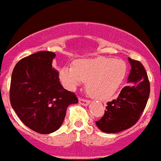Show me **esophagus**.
I'll list each match as a JSON object with an SVG mask.
<instances>
[{
	"label": "esophagus",
	"mask_w": 161,
	"mask_h": 161,
	"mask_svg": "<svg viewBox=\"0 0 161 161\" xmlns=\"http://www.w3.org/2000/svg\"><path fill=\"white\" fill-rule=\"evenodd\" d=\"M79 103L80 105H83V106H88L89 104V100H86L85 98H79Z\"/></svg>",
	"instance_id": "esophagus-1"
}]
</instances>
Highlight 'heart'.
Instances as JSON below:
<instances>
[{
  "label": "heart",
  "instance_id": "b5f03b06",
  "mask_svg": "<svg viewBox=\"0 0 161 161\" xmlns=\"http://www.w3.org/2000/svg\"><path fill=\"white\" fill-rule=\"evenodd\" d=\"M59 78L65 87L74 89L86 81V89L92 97L107 100L118 90L126 74V64L120 59L107 57L81 59L74 67L59 69Z\"/></svg>",
  "mask_w": 161,
  "mask_h": 161
}]
</instances>
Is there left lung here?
Returning <instances> with one entry per match:
<instances>
[{"mask_svg":"<svg viewBox=\"0 0 161 161\" xmlns=\"http://www.w3.org/2000/svg\"><path fill=\"white\" fill-rule=\"evenodd\" d=\"M131 70L129 85L123 88L116 99L107 102L104 115L96 122L106 133H117L131 127L143 114L150 94V82L144 67L139 61L129 58Z\"/></svg>","mask_w":161,"mask_h":161,"instance_id":"1","label":"left lung"}]
</instances>
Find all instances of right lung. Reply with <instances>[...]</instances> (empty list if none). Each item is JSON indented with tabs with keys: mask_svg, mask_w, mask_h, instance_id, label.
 <instances>
[{
	"mask_svg": "<svg viewBox=\"0 0 161 161\" xmlns=\"http://www.w3.org/2000/svg\"><path fill=\"white\" fill-rule=\"evenodd\" d=\"M55 56L47 51L26 56L17 63L11 77L13 109L25 126L40 134L57 130L68 106L78 102L76 94L59 82V72L52 68Z\"/></svg>",
	"mask_w": 161,
	"mask_h": 161,
	"instance_id": "add662e5",
	"label": "right lung"
}]
</instances>
